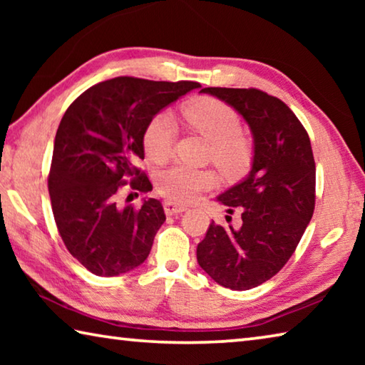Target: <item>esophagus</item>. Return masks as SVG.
<instances>
[{
  "instance_id": "1",
  "label": "esophagus",
  "mask_w": 365,
  "mask_h": 365,
  "mask_svg": "<svg viewBox=\"0 0 365 365\" xmlns=\"http://www.w3.org/2000/svg\"><path fill=\"white\" fill-rule=\"evenodd\" d=\"M187 206L183 205H178V202H174V201H164V211L168 215H177L180 212H185L187 211Z\"/></svg>"
}]
</instances>
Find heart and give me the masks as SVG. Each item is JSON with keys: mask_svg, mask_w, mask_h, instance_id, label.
Segmentation results:
<instances>
[{"mask_svg": "<svg viewBox=\"0 0 365 365\" xmlns=\"http://www.w3.org/2000/svg\"><path fill=\"white\" fill-rule=\"evenodd\" d=\"M188 125L211 141L212 163L227 175H238L248 169L252 158L250 138L242 132L238 114L214 98H201L182 109ZM177 128L169 114L159 113L151 117L143 132V148L148 158L160 163L168 159L174 148ZM215 177L211 170L196 169L175 163L158 172L156 188L170 201L190 202L202 191L211 188Z\"/></svg>", "mask_w": 365, "mask_h": 365, "instance_id": "b5f03b06", "label": "heart"}]
</instances>
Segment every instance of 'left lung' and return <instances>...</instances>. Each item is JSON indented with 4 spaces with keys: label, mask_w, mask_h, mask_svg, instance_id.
Segmentation results:
<instances>
[{
    "label": "left lung",
    "mask_w": 365,
    "mask_h": 365,
    "mask_svg": "<svg viewBox=\"0 0 365 365\" xmlns=\"http://www.w3.org/2000/svg\"><path fill=\"white\" fill-rule=\"evenodd\" d=\"M201 93L237 110L255 140L248 177L217 197L228 214H242V225L212 222L196 248L197 264L214 282L245 292L280 272L312 219L316 163L311 140L293 110L261 90L209 86Z\"/></svg>",
    "instance_id": "8db88e82"
}]
</instances>
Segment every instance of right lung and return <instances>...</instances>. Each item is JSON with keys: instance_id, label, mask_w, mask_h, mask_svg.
Returning a JSON list of instances; mask_svg holds the SVG:
<instances>
[{"instance_id": "1", "label": "right lung", "mask_w": 365, "mask_h": 365, "mask_svg": "<svg viewBox=\"0 0 365 365\" xmlns=\"http://www.w3.org/2000/svg\"><path fill=\"white\" fill-rule=\"evenodd\" d=\"M200 86L115 77L67 108L54 138L48 190L66 248L91 274L115 277L146 261L165 220L163 205L150 197L140 209L120 207L117 196L127 180L133 190H153L135 165L145 158L148 122Z\"/></svg>"}]
</instances>
